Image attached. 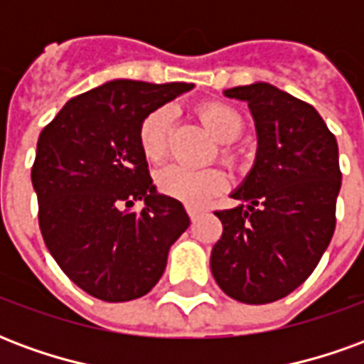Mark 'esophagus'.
<instances>
[{"mask_svg": "<svg viewBox=\"0 0 364 364\" xmlns=\"http://www.w3.org/2000/svg\"><path fill=\"white\" fill-rule=\"evenodd\" d=\"M187 213H189L191 220H197L198 216H200V214H205L206 210L205 208H197V206H189V208H187Z\"/></svg>", "mask_w": 364, "mask_h": 364, "instance_id": "obj_1", "label": "esophagus"}]
</instances>
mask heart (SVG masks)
Returning a JSON list of instances; mask_svg holds the SVG:
<instances>
[{"label":"heart","instance_id":"1","mask_svg":"<svg viewBox=\"0 0 364 364\" xmlns=\"http://www.w3.org/2000/svg\"><path fill=\"white\" fill-rule=\"evenodd\" d=\"M200 119L206 128L220 142H234L244 132V120L240 112L224 103H206L200 107ZM171 130H173V109L171 107H159L151 111L140 124V148L144 158L158 164L166 158L171 142ZM222 159L234 166L237 161V154L232 148H222ZM158 187L167 197H173L189 206L206 205L210 198L220 195L226 187V177L220 169H189L183 166H167L158 173Z\"/></svg>","mask_w":364,"mask_h":364}]
</instances>
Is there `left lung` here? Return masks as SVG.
Listing matches in <instances>:
<instances>
[{
  "label": "left lung",
  "instance_id": "left-lung-1",
  "mask_svg": "<svg viewBox=\"0 0 364 364\" xmlns=\"http://www.w3.org/2000/svg\"><path fill=\"white\" fill-rule=\"evenodd\" d=\"M245 101L257 132L250 173L214 213L222 236L210 253L214 281L244 304L281 300L312 274L336 230L339 151L320 112L271 83L224 91Z\"/></svg>",
  "mask_w": 364,
  "mask_h": 364
}]
</instances>
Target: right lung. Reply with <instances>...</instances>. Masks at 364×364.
Wrapping results in <instances>:
<instances>
[{"label": "right lung", "mask_w": 364, "mask_h": 364, "mask_svg": "<svg viewBox=\"0 0 364 364\" xmlns=\"http://www.w3.org/2000/svg\"><path fill=\"white\" fill-rule=\"evenodd\" d=\"M193 87L112 80L70 99L38 136L31 179L44 244L91 296L148 294L189 228L181 203L151 181L138 132L151 111ZM136 200L144 203L140 213L129 210Z\"/></svg>", "instance_id": "right-lung-1"}]
</instances>
